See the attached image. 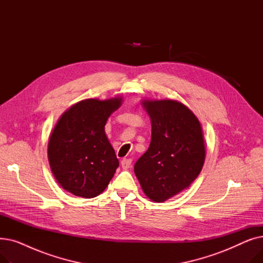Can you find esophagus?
<instances>
[{"label": "esophagus", "mask_w": 263, "mask_h": 263, "mask_svg": "<svg viewBox=\"0 0 263 263\" xmlns=\"http://www.w3.org/2000/svg\"><path fill=\"white\" fill-rule=\"evenodd\" d=\"M131 164H132V160H131V159H126V158H124V159H122V161H121V166H122L123 170L130 168Z\"/></svg>", "instance_id": "obj_1"}]
</instances>
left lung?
<instances>
[{"instance_id": "1", "label": "left lung", "mask_w": 263, "mask_h": 263, "mask_svg": "<svg viewBox=\"0 0 263 263\" xmlns=\"http://www.w3.org/2000/svg\"><path fill=\"white\" fill-rule=\"evenodd\" d=\"M151 120V142L134 173L148 198L162 202L189 187L204 162L200 122L175 100H144Z\"/></svg>"}]
</instances>
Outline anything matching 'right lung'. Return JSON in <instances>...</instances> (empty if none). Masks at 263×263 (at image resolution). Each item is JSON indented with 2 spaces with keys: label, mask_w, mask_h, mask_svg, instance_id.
<instances>
[{
  "label": "right lung",
  "mask_w": 263,
  "mask_h": 263,
  "mask_svg": "<svg viewBox=\"0 0 263 263\" xmlns=\"http://www.w3.org/2000/svg\"><path fill=\"white\" fill-rule=\"evenodd\" d=\"M121 98L86 99L62 115L49 140L48 158L58 182L76 196L102 193L119 166L104 132L107 118Z\"/></svg>",
  "instance_id": "obj_1"
}]
</instances>
